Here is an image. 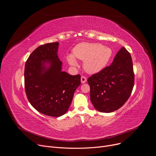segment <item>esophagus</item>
<instances>
[{
  "label": "esophagus",
  "mask_w": 156,
  "mask_h": 156,
  "mask_svg": "<svg viewBox=\"0 0 156 156\" xmlns=\"http://www.w3.org/2000/svg\"><path fill=\"white\" fill-rule=\"evenodd\" d=\"M86 80H86V78L85 76H82L81 77V83H85L86 82Z\"/></svg>",
  "instance_id": "1"
}]
</instances>
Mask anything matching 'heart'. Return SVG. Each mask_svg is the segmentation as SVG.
Here are the masks:
<instances>
[{
  "label": "heart",
  "mask_w": 156,
  "mask_h": 156,
  "mask_svg": "<svg viewBox=\"0 0 156 156\" xmlns=\"http://www.w3.org/2000/svg\"><path fill=\"white\" fill-rule=\"evenodd\" d=\"M112 54V49L101 44L81 42L74 48L73 55H69L67 60L73 66L77 64L75 57L84 60L83 67L86 72L95 73L105 67Z\"/></svg>",
  "instance_id": "1"
}]
</instances>
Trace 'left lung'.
Wrapping results in <instances>:
<instances>
[{"label": "left lung", "instance_id": "1", "mask_svg": "<svg viewBox=\"0 0 156 156\" xmlns=\"http://www.w3.org/2000/svg\"><path fill=\"white\" fill-rule=\"evenodd\" d=\"M134 80L131 55L122 47L112 64L87 79L94 108L104 113L120 108L131 95Z\"/></svg>", "mask_w": 156, "mask_h": 156}]
</instances>
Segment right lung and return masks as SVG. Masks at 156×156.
<instances>
[{
  "instance_id": "right-lung-1",
  "label": "right lung",
  "mask_w": 156,
  "mask_h": 156,
  "mask_svg": "<svg viewBox=\"0 0 156 156\" xmlns=\"http://www.w3.org/2000/svg\"><path fill=\"white\" fill-rule=\"evenodd\" d=\"M58 46L55 42L36 48L26 62L24 73L25 92L31 105L39 112L54 117L67 112L81 84L80 75L62 71Z\"/></svg>"
}]
</instances>
